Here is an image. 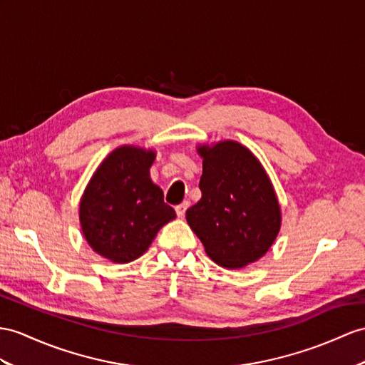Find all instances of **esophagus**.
I'll return each mask as SVG.
<instances>
[{
  "instance_id": "34e87169",
  "label": "esophagus",
  "mask_w": 365,
  "mask_h": 365,
  "mask_svg": "<svg viewBox=\"0 0 365 365\" xmlns=\"http://www.w3.org/2000/svg\"><path fill=\"white\" fill-rule=\"evenodd\" d=\"M189 201H184V202H181V204H178V206L175 207V210H176V215L180 217V218H182L184 215H185V210H187V207H189Z\"/></svg>"
}]
</instances>
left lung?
I'll use <instances>...</instances> for the list:
<instances>
[{"label":"left lung","instance_id":"left-lung-1","mask_svg":"<svg viewBox=\"0 0 365 365\" xmlns=\"http://www.w3.org/2000/svg\"><path fill=\"white\" fill-rule=\"evenodd\" d=\"M201 200L185 212L210 259L242 268L266 254L280 229L269 178L246 147L232 140L200 147Z\"/></svg>","mask_w":365,"mask_h":365}]
</instances>
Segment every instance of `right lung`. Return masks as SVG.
I'll use <instances>...</instances> for the list:
<instances>
[{
    "mask_svg": "<svg viewBox=\"0 0 365 365\" xmlns=\"http://www.w3.org/2000/svg\"><path fill=\"white\" fill-rule=\"evenodd\" d=\"M152 150L120 147L91 178L80 202V223L93 250L115 263L136 260L176 213L150 180Z\"/></svg>",
    "mask_w": 365,
    "mask_h": 365,
    "instance_id": "add662e5",
    "label": "right lung"
}]
</instances>
